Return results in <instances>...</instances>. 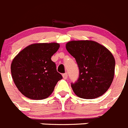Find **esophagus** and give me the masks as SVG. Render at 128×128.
<instances>
[{
  "label": "esophagus",
  "mask_w": 128,
  "mask_h": 128,
  "mask_svg": "<svg viewBox=\"0 0 128 128\" xmlns=\"http://www.w3.org/2000/svg\"><path fill=\"white\" fill-rule=\"evenodd\" d=\"M62 76H63V79H65V80H66V79H67V78H68L67 73H65V74H63V75H62Z\"/></svg>",
  "instance_id": "obj_1"
}]
</instances>
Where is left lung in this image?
<instances>
[{"instance_id":"8db88e82","label":"left lung","mask_w":128,"mask_h":128,"mask_svg":"<svg viewBox=\"0 0 128 128\" xmlns=\"http://www.w3.org/2000/svg\"><path fill=\"white\" fill-rule=\"evenodd\" d=\"M67 51L76 60L80 76L71 84L79 98L92 99L102 96L111 86L115 74L113 54L101 44L92 40L66 43Z\"/></svg>"}]
</instances>
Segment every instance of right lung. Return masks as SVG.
I'll use <instances>...</instances> for the list:
<instances>
[{
	"label": "right lung",
	"instance_id": "1",
	"mask_svg": "<svg viewBox=\"0 0 128 128\" xmlns=\"http://www.w3.org/2000/svg\"><path fill=\"white\" fill-rule=\"evenodd\" d=\"M60 48L58 43L29 45L14 58L12 78L19 91L28 98L41 100L53 92L62 76L56 70L51 57Z\"/></svg>",
	"mask_w": 128,
	"mask_h": 128
}]
</instances>
